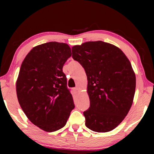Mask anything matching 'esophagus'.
Masks as SVG:
<instances>
[{
    "instance_id": "esophagus-1",
    "label": "esophagus",
    "mask_w": 154,
    "mask_h": 154,
    "mask_svg": "<svg viewBox=\"0 0 154 154\" xmlns=\"http://www.w3.org/2000/svg\"><path fill=\"white\" fill-rule=\"evenodd\" d=\"M73 90L75 91V92H76V93H78V92H79V88H78V87H76V88H74V89H73Z\"/></svg>"
}]
</instances>
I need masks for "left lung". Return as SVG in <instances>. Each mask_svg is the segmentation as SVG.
<instances>
[{"instance_id": "8db88e82", "label": "left lung", "mask_w": 154, "mask_h": 154, "mask_svg": "<svg viewBox=\"0 0 154 154\" xmlns=\"http://www.w3.org/2000/svg\"><path fill=\"white\" fill-rule=\"evenodd\" d=\"M72 54L88 78L90 106L83 112L85 126L94 132L111 131L133 103L136 76L131 63L119 48L101 41L75 45Z\"/></svg>"}]
</instances>
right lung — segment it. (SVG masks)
I'll use <instances>...</instances> for the list:
<instances>
[{
	"label": "right lung",
	"instance_id": "obj_1",
	"mask_svg": "<svg viewBox=\"0 0 154 154\" xmlns=\"http://www.w3.org/2000/svg\"><path fill=\"white\" fill-rule=\"evenodd\" d=\"M71 56L66 43L34 47L21 65L16 81L18 102L28 119L44 131L63 128L74 109L62 68Z\"/></svg>",
	"mask_w": 154,
	"mask_h": 154
}]
</instances>
